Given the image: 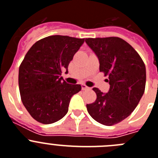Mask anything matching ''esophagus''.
Segmentation results:
<instances>
[{
    "label": "esophagus",
    "instance_id": "obj_1",
    "mask_svg": "<svg viewBox=\"0 0 158 158\" xmlns=\"http://www.w3.org/2000/svg\"><path fill=\"white\" fill-rule=\"evenodd\" d=\"M88 89H90V87H88L85 84H82V90H88Z\"/></svg>",
    "mask_w": 158,
    "mask_h": 158
}]
</instances>
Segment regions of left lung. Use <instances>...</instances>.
<instances>
[{
    "instance_id": "left-lung-1",
    "label": "left lung",
    "mask_w": 158,
    "mask_h": 158,
    "mask_svg": "<svg viewBox=\"0 0 158 158\" xmlns=\"http://www.w3.org/2000/svg\"><path fill=\"white\" fill-rule=\"evenodd\" d=\"M87 44L99 61V71L108 76L110 89L94 87L97 98L87 104L89 114L98 123L113 126L134 111L145 91L146 72L143 60L127 41L118 37L87 38Z\"/></svg>"
}]
</instances>
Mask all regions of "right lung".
Listing matches in <instances>:
<instances>
[{
  "instance_id": "obj_1",
  "label": "right lung",
  "mask_w": 158,
  "mask_h": 158,
  "mask_svg": "<svg viewBox=\"0 0 158 158\" xmlns=\"http://www.w3.org/2000/svg\"><path fill=\"white\" fill-rule=\"evenodd\" d=\"M84 39L50 35L35 42L19 68V89L24 107L35 120L51 124L64 118L71 98L81 90L61 76Z\"/></svg>"
}]
</instances>
